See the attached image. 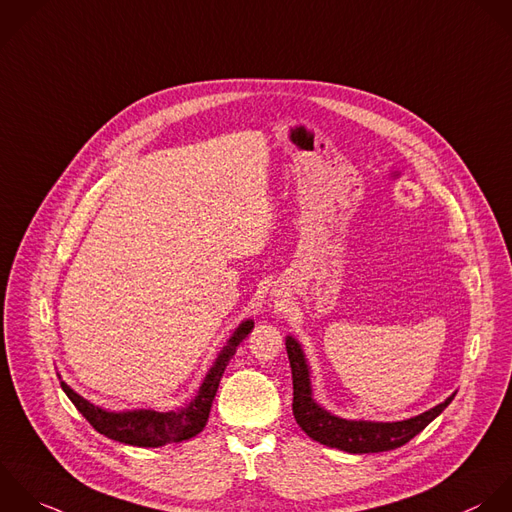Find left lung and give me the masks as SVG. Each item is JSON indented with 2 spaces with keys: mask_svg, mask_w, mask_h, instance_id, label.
I'll use <instances>...</instances> for the list:
<instances>
[{
  "mask_svg": "<svg viewBox=\"0 0 512 512\" xmlns=\"http://www.w3.org/2000/svg\"><path fill=\"white\" fill-rule=\"evenodd\" d=\"M287 355L293 375V415L297 425L317 443L339 449L353 455L383 453L403 447L417 437L431 421H435L455 399V393L441 405L397 423H375V421H347L331 415L313 401L311 373L301 345L287 337Z\"/></svg>",
  "mask_w": 512,
  "mask_h": 512,
  "instance_id": "8db88e82",
  "label": "left lung"
}]
</instances>
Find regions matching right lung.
<instances>
[{
	"mask_svg": "<svg viewBox=\"0 0 512 512\" xmlns=\"http://www.w3.org/2000/svg\"><path fill=\"white\" fill-rule=\"evenodd\" d=\"M251 329H253L251 319L243 321L235 329L233 337L227 341L215 365L209 369L207 377L203 379L197 397L189 405L177 411L159 413L151 409H137V411L111 413L91 405L63 381H61V389L69 397V401L75 405V409L89 421V425L97 433L105 435L107 439L133 445V447H163L169 443H181L203 431L209 419L211 403L219 389L223 371L229 365V359L235 355L239 343L251 333Z\"/></svg>",
	"mask_w": 512,
	"mask_h": 512,
	"instance_id": "1",
	"label": "right lung"
}]
</instances>
